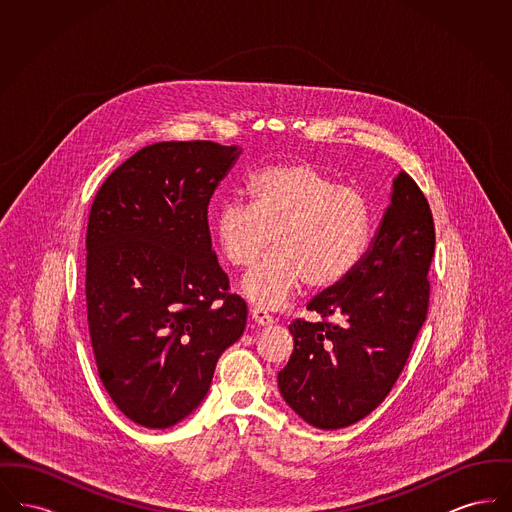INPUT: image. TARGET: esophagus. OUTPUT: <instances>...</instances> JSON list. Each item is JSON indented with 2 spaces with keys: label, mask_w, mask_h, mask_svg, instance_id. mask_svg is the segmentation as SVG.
<instances>
[{
  "label": "esophagus",
  "mask_w": 512,
  "mask_h": 512,
  "mask_svg": "<svg viewBox=\"0 0 512 512\" xmlns=\"http://www.w3.org/2000/svg\"><path fill=\"white\" fill-rule=\"evenodd\" d=\"M251 318L259 324V326H270V324H274V317L272 315H268L265 309H261V307H251Z\"/></svg>",
  "instance_id": "obj_1"
}]
</instances>
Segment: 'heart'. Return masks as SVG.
I'll return each mask as SVG.
<instances>
[{
    "mask_svg": "<svg viewBox=\"0 0 512 512\" xmlns=\"http://www.w3.org/2000/svg\"><path fill=\"white\" fill-rule=\"evenodd\" d=\"M249 205L228 201L215 232L230 265L251 267L240 290L261 307L278 309L305 282L313 290L341 282L359 263L370 232L365 199L309 163L274 165L247 182Z\"/></svg>",
    "mask_w": 512,
    "mask_h": 512,
    "instance_id": "obj_1",
    "label": "heart"
}]
</instances>
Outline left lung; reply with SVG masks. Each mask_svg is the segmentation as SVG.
Listing matches in <instances>:
<instances>
[{
    "mask_svg": "<svg viewBox=\"0 0 512 512\" xmlns=\"http://www.w3.org/2000/svg\"><path fill=\"white\" fill-rule=\"evenodd\" d=\"M436 232L430 205L405 171L355 268L293 320V353L278 372L284 401L320 430L351 426L390 393L426 320ZM334 316L335 322L325 318Z\"/></svg>",
    "mask_w": 512,
    "mask_h": 512,
    "instance_id": "1",
    "label": "left lung"
}]
</instances>
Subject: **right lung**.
<instances>
[{
  "label": "right lung",
  "mask_w": 512,
  "mask_h": 512,
  "mask_svg": "<svg viewBox=\"0 0 512 512\" xmlns=\"http://www.w3.org/2000/svg\"><path fill=\"white\" fill-rule=\"evenodd\" d=\"M242 149L159 142L101 184L86 234V307L99 378L140 426L194 413L247 305L228 293L207 207Z\"/></svg>",
  "instance_id": "1"
}]
</instances>
